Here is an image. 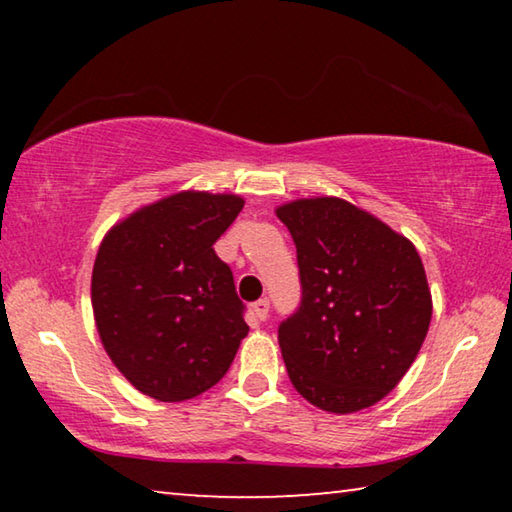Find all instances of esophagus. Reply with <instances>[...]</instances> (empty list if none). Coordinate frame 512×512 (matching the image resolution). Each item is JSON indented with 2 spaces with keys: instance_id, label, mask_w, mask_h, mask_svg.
<instances>
[{
  "instance_id": "1",
  "label": "esophagus",
  "mask_w": 512,
  "mask_h": 512,
  "mask_svg": "<svg viewBox=\"0 0 512 512\" xmlns=\"http://www.w3.org/2000/svg\"><path fill=\"white\" fill-rule=\"evenodd\" d=\"M268 309H271V302H268L266 298H262V300H257L255 305H253V311H255V316L259 318V320H266L268 318Z\"/></svg>"
}]
</instances>
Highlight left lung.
Wrapping results in <instances>:
<instances>
[{
    "mask_svg": "<svg viewBox=\"0 0 512 512\" xmlns=\"http://www.w3.org/2000/svg\"><path fill=\"white\" fill-rule=\"evenodd\" d=\"M298 250L300 309L277 332L296 391L345 415L400 384L429 332L431 291L409 239L336 196L275 210Z\"/></svg>",
    "mask_w": 512,
    "mask_h": 512,
    "instance_id": "left-lung-1",
    "label": "left lung"
}]
</instances>
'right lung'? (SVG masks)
Here are the masks:
<instances>
[{
	"label": "right lung",
	"mask_w": 512,
	"mask_h": 512,
	"mask_svg": "<svg viewBox=\"0 0 512 512\" xmlns=\"http://www.w3.org/2000/svg\"><path fill=\"white\" fill-rule=\"evenodd\" d=\"M244 207L185 189L117 221L92 268V311L110 361L137 391L183 402L212 388L248 334L228 264L214 253Z\"/></svg>",
	"instance_id": "1"
}]
</instances>
